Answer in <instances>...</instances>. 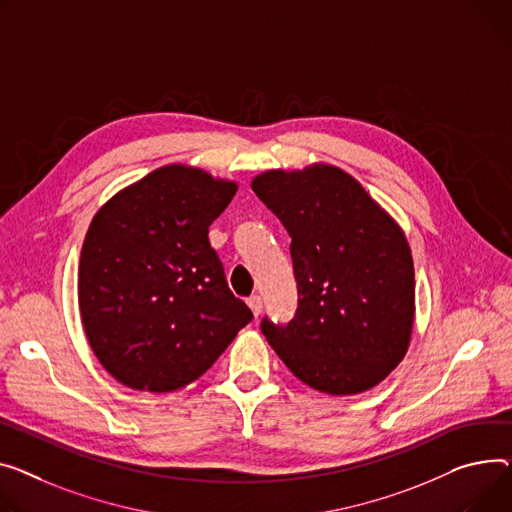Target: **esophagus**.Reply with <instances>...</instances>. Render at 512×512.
Listing matches in <instances>:
<instances>
[{
    "label": "esophagus",
    "instance_id": "obj_1",
    "mask_svg": "<svg viewBox=\"0 0 512 512\" xmlns=\"http://www.w3.org/2000/svg\"><path fill=\"white\" fill-rule=\"evenodd\" d=\"M247 304H249V309H251L253 317H259V315H261V309H263V300H261V296L253 294L251 298H247Z\"/></svg>",
    "mask_w": 512,
    "mask_h": 512
}]
</instances>
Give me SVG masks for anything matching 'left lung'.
<instances>
[{
  "instance_id": "left-lung-1",
  "label": "left lung",
  "mask_w": 512,
  "mask_h": 512,
  "mask_svg": "<svg viewBox=\"0 0 512 512\" xmlns=\"http://www.w3.org/2000/svg\"><path fill=\"white\" fill-rule=\"evenodd\" d=\"M251 189L288 230L296 317L263 319L269 346L321 393L377 387L403 360L416 319L414 259L395 218L346 170L271 168Z\"/></svg>"
}]
</instances>
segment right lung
I'll use <instances>...</instances> for the list:
<instances>
[{
	"instance_id": "right-lung-1",
	"label": "right lung",
	"mask_w": 512,
	"mask_h": 512,
	"mask_svg": "<svg viewBox=\"0 0 512 512\" xmlns=\"http://www.w3.org/2000/svg\"><path fill=\"white\" fill-rule=\"evenodd\" d=\"M236 189V181L175 162L94 214L78 267L80 317L94 356L121 385L177 391L253 319L208 241Z\"/></svg>"
}]
</instances>
